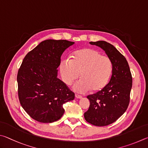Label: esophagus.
Listing matches in <instances>:
<instances>
[{
	"label": "esophagus",
	"instance_id": "1",
	"mask_svg": "<svg viewBox=\"0 0 148 148\" xmlns=\"http://www.w3.org/2000/svg\"><path fill=\"white\" fill-rule=\"evenodd\" d=\"M75 97H76V98H78V99H81V98H82V95H81L75 94Z\"/></svg>",
	"mask_w": 148,
	"mask_h": 148
}]
</instances>
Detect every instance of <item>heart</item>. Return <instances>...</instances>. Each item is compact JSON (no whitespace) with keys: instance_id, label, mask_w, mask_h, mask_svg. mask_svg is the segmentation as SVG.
Segmentation results:
<instances>
[{"instance_id":"heart-1","label":"heart","mask_w":148,"mask_h":148,"mask_svg":"<svg viewBox=\"0 0 148 148\" xmlns=\"http://www.w3.org/2000/svg\"><path fill=\"white\" fill-rule=\"evenodd\" d=\"M112 62L108 56L102 55L94 49H83L73 53L71 60H63L60 64V71L64 82L74 85L77 92L86 93L90 90L98 92L104 88L112 73Z\"/></svg>"}]
</instances>
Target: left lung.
I'll use <instances>...</instances> for the list:
<instances>
[{
  "instance_id": "8db88e82",
  "label": "left lung",
  "mask_w": 148,
  "mask_h": 148,
  "mask_svg": "<svg viewBox=\"0 0 148 148\" xmlns=\"http://www.w3.org/2000/svg\"><path fill=\"white\" fill-rule=\"evenodd\" d=\"M100 47L112 62V73L104 88L89 95L90 107L84 116L87 122L95 126H106L114 122L127 108L133 84L128 62L112 44L105 41L90 42Z\"/></svg>"
}]
</instances>
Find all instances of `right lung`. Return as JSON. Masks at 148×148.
Instances as JSON below:
<instances>
[{
    "label": "right lung",
    "instance_id": "1",
    "mask_svg": "<svg viewBox=\"0 0 148 148\" xmlns=\"http://www.w3.org/2000/svg\"><path fill=\"white\" fill-rule=\"evenodd\" d=\"M73 44L65 40H47L23 59L17 76L18 97L34 120L41 123L58 120L64 113L63 105L74 99V92L57 78L62 54Z\"/></svg>",
    "mask_w": 148,
    "mask_h": 148
}]
</instances>
